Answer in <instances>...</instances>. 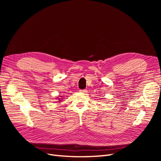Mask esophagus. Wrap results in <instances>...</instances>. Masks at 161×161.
<instances>
[{
  "mask_svg": "<svg viewBox=\"0 0 161 161\" xmlns=\"http://www.w3.org/2000/svg\"><path fill=\"white\" fill-rule=\"evenodd\" d=\"M80 92H83V93H86V92H87V91H86V90H80Z\"/></svg>",
  "mask_w": 161,
  "mask_h": 161,
  "instance_id": "esophagus-1",
  "label": "esophagus"
}]
</instances>
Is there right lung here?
I'll return each mask as SVG.
<instances>
[{"instance_id":"obj_1","label":"right lung","mask_w":161,"mask_h":161,"mask_svg":"<svg viewBox=\"0 0 161 161\" xmlns=\"http://www.w3.org/2000/svg\"><path fill=\"white\" fill-rule=\"evenodd\" d=\"M57 99H58V100H59L58 101H62V100H60V98H59V97H57ZM61 99H62V98H61Z\"/></svg>"}]
</instances>
